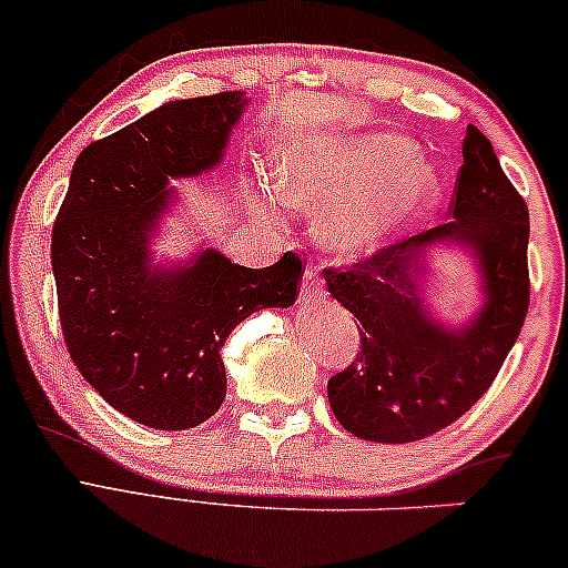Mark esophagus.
<instances>
[{"mask_svg":"<svg viewBox=\"0 0 568 568\" xmlns=\"http://www.w3.org/2000/svg\"><path fill=\"white\" fill-rule=\"evenodd\" d=\"M326 297V286L318 276H315V268H307L305 282L300 286V300H323Z\"/></svg>","mask_w":568,"mask_h":568,"instance_id":"obj_1","label":"esophagus"}]
</instances>
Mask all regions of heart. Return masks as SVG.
<instances>
[{"label":"heart","mask_w":568,"mask_h":568,"mask_svg":"<svg viewBox=\"0 0 568 568\" xmlns=\"http://www.w3.org/2000/svg\"><path fill=\"white\" fill-rule=\"evenodd\" d=\"M276 190L302 211L328 209L323 240L344 255L388 245L444 195V174L409 138L396 132H352L313 140H282Z\"/></svg>","instance_id":"1"}]
</instances>
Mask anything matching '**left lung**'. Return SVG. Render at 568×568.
<instances>
[{
  "label": "left lung",
  "instance_id": "8db88e82",
  "mask_svg": "<svg viewBox=\"0 0 568 568\" xmlns=\"http://www.w3.org/2000/svg\"><path fill=\"white\" fill-rule=\"evenodd\" d=\"M452 221L396 242L349 271L326 268L331 297L357 318L359 352L328 381L344 430L375 444H412L448 428L488 392L529 307V213L490 140L467 128ZM474 257L481 305L464 324L429 311V250Z\"/></svg>",
  "mask_w": 568,
  "mask_h": 568
}]
</instances>
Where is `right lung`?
I'll list each match as a JSON object with an SVG mask.
<instances>
[{
	"label": "right lung",
	"instance_id": "add662e5",
	"mask_svg": "<svg viewBox=\"0 0 568 568\" xmlns=\"http://www.w3.org/2000/svg\"><path fill=\"white\" fill-rule=\"evenodd\" d=\"M247 95L169 101L80 153L51 232L59 321L72 363L124 417L187 430L226 396L221 347L263 307H290L302 261L245 268L216 247L161 263L153 240L180 201L172 180L213 172Z\"/></svg>",
	"mask_w": 568,
	"mask_h": 568
}]
</instances>
